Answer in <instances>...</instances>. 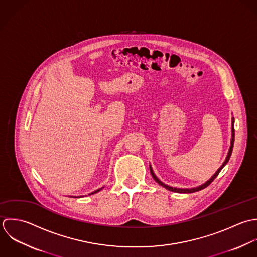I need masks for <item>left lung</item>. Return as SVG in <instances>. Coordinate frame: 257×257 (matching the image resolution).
<instances>
[{"label":"left lung","mask_w":257,"mask_h":257,"mask_svg":"<svg viewBox=\"0 0 257 257\" xmlns=\"http://www.w3.org/2000/svg\"><path fill=\"white\" fill-rule=\"evenodd\" d=\"M233 143H234V118H232V121H231V141H230V147H229V150H228L227 156H226V158H225V161L222 163V165L219 167V169L214 173V175H213V176H212L208 181H206L205 184H203V185H201V186H199V187H197V188H192V189H179V188H173V187H170V186H168V185L164 184L163 182H161V181L157 178V176L155 175V173L153 172V170H152V167H151V165H150V172H151V175H152V177H153V179H154L155 181H156L160 186L164 187L165 189H167V190H169V191H171V192L181 193V194H191V193H195V192L201 191V190H203V189L206 188L208 185H210V183H211V182H212V181L217 177V175H218V174H219V172L222 170V168L227 164V162H228V160H229V158H230V156H231V153H232Z\"/></svg>","instance_id":"left-lung-1"}]
</instances>
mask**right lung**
Returning a JSON list of instances; mask_svg holds the SVG:
<instances>
[{
  "label": "right lung",
  "instance_id": "right-lung-1",
  "mask_svg": "<svg viewBox=\"0 0 257 257\" xmlns=\"http://www.w3.org/2000/svg\"><path fill=\"white\" fill-rule=\"evenodd\" d=\"M101 189H99V190H96V191H94L93 193H91V194H89V195H93V194H95V193H97V192H99Z\"/></svg>",
  "mask_w": 257,
  "mask_h": 257
}]
</instances>
